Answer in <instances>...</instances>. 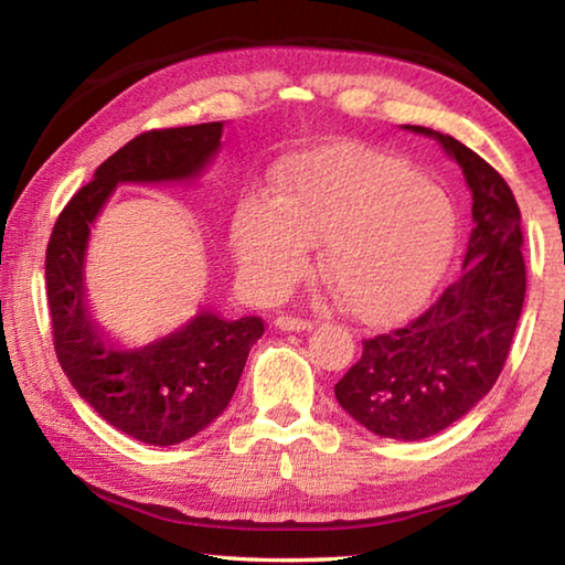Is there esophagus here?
<instances>
[{
    "mask_svg": "<svg viewBox=\"0 0 565 565\" xmlns=\"http://www.w3.org/2000/svg\"><path fill=\"white\" fill-rule=\"evenodd\" d=\"M274 323H276V329H281V331H309L313 327V321L291 317V313H281V317H276Z\"/></svg>",
    "mask_w": 565,
    "mask_h": 565,
    "instance_id": "esophagus-1",
    "label": "esophagus"
}]
</instances>
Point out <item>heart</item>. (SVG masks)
Listing matches in <instances>:
<instances>
[{"label": "heart", "instance_id": "1", "mask_svg": "<svg viewBox=\"0 0 565 565\" xmlns=\"http://www.w3.org/2000/svg\"><path fill=\"white\" fill-rule=\"evenodd\" d=\"M456 236V206L441 186L363 147L301 159L276 206L246 199L234 222L238 264L256 291H289L309 266V244L323 242V281L363 321L416 309L444 276Z\"/></svg>", "mask_w": 565, "mask_h": 565}]
</instances>
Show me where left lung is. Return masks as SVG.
Returning <instances> with one entry per match:
<instances>
[{
    "instance_id": "1",
    "label": "left lung",
    "mask_w": 565,
    "mask_h": 565,
    "mask_svg": "<svg viewBox=\"0 0 565 565\" xmlns=\"http://www.w3.org/2000/svg\"><path fill=\"white\" fill-rule=\"evenodd\" d=\"M406 129L441 141L471 189L463 274L406 327L363 341L333 391L371 434L420 441L456 424L499 381L521 319L525 264L521 209L499 171L448 134Z\"/></svg>"
}]
</instances>
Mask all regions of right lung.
<instances>
[{
	"label": "right lung",
	"mask_w": 565,
	"mask_h": 565,
	"mask_svg": "<svg viewBox=\"0 0 565 565\" xmlns=\"http://www.w3.org/2000/svg\"><path fill=\"white\" fill-rule=\"evenodd\" d=\"M222 131L224 121H209L134 137L70 199L46 246V299L64 374L107 424L149 446L186 441L224 414L248 351L262 339L264 321H228L214 311H199L164 339L141 349H117L87 309L84 254L89 228L117 184L202 174L222 147Z\"/></svg>",
	"instance_id": "right-lung-1"
}]
</instances>
